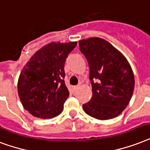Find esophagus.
<instances>
[{
  "label": "esophagus",
  "instance_id": "34e87169",
  "mask_svg": "<svg viewBox=\"0 0 150 150\" xmlns=\"http://www.w3.org/2000/svg\"><path fill=\"white\" fill-rule=\"evenodd\" d=\"M79 86H80L79 85L74 86H73V90H74V91H76V90H77L78 89H79Z\"/></svg>",
  "mask_w": 150,
  "mask_h": 150
}]
</instances>
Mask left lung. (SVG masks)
Wrapping results in <instances>:
<instances>
[{"label": "left lung", "instance_id": "obj_1", "mask_svg": "<svg viewBox=\"0 0 150 150\" xmlns=\"http://www.w3.org/2000/svg\"><path fill=\"white\" fill-rule=\"evenodd\" d=\"M89 64L93 96L83 105L85 112L98 120L118 116L129 104L134 87L130 64L105 40L90 38L79 42Z\"/></svg>", "mask_w": 150, "mask_h": 150}]
</instances>
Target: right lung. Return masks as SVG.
I'll return each instance as SVG.
<instances>
[{"instance_id":"1","label":"right lung","mask_w":150,"mask_h":150,"mask_svg":"<svg viewBox=\"0 0 150 150\" xmlns=\"http://www.w3.org/2000/svg\"><path fill=\"white\" fill-rule=\"evenodd\" d=\"M76 45V42L45 45L23 68L18 93L23 108L35 117L50 119L62 112L69 96L64 80V63Z\"/></svg>"}]
</instances>
